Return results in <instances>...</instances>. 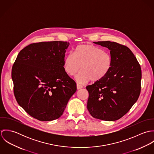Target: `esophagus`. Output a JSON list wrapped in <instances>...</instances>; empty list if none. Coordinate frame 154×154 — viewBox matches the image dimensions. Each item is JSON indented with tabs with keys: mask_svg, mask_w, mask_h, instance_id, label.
I'll return each mask as SVG.
<instances>
[{
	"mask_svg": "<svg viewBox=\"0 0 154 154\" xmlns=\"http://www.w3.org/2000/svg\"><path fill=\"white\" fill-rule=\"evenodd\" d=\"M82 85H79V84H77L76 85V88H77V89L78 90V89H81V88H82Z\"/></svg>",
	"mask_w": 154,
	"mask_h": 154,
	"instance_id": "esophagus-1",
	"label": "esophagus"
}]
</instances>
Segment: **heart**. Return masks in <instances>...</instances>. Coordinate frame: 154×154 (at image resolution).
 <instances>
[{"label": "heart", "mask_w": 154, "mask_h": 154, "mask_svg": "<svg viewBox=\"0 0 154 154\" xmlns=\"http://www.w3.org/2000/svg\"><path fill=\"white\" fill-rule=\"evenodd\" d=\"M111 67L110 53L92 44L78 45L73 54L66 56L63 64L65 71L70 76H73L82 70L75 77L79 84H85L91 80L94 82L101 81L110 72Z\"/></svg>", "instance_id": "1"}]
</instances>
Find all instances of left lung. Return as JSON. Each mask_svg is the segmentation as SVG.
<instances>
[{"mask_svg": "<svg viewBox=\"0 0 154 154\" xmlns=\"http://www.w3.org/2000/svg\"><path fill=\"white\" fill-rule=\"evenodd\" d=\"M94 43L110 50L112 67L103 79L86 87L87 109L95 119L115 121L125 115L139 98L141 68L128 47L110 41Z\"/></svg>", "mask_w": 154, "mask_h": 154, "instance_id": "obj_1", "label": "left lung"}]
</instances>
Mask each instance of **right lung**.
I'll use <instances>...</instances> for the list:
<instances>
[{"label": "right lung", "mask_w": 154, "mask_h": 154, "mask_svg": "<svg viewBox=\"0 0 154 154\" xmlns=\"http://www.w3.org/2000/svg\"><path fill=\"white\" fill-rule=\"evenodd\" d=\"M69 42L29 44L19 53L12 69L14 92L18 104L40 121L59 118L76 84L64 70Z\"/></svg>", "instance_id": "right-lung-1"}]
</instances>
